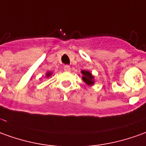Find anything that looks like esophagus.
I'll list each match as a JSON object with an SVG mask.
<instances>
[{
    "label": "esophagus",
    "mask_w": 146,
    "mask_h": 146,
    "mask_svg": "<svg viewBox=\"0 0 146 146\" xmlns=\"http://www.w3.org/2000/svg\"><path fill=\"white\" fill-rule=\"evenodd\" d=\"M63 70H64V71H66V72H70L71 71V67H70V66H68V65H66V66H64V67H63Z\"/></svg>",
    "instance_id": "1"
}]
</instances>
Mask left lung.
Here are the masks:
<instances>
[{
  "mask_svg": "<svg viewBox=\"0 0 146 146\" xmlns=\"http://www.w3.org/2000/svg\"><path fill=\"white\" fill-rule=\"evenodd\" d=\"M81 74L83 75V82L86 83L87 86H93L94 84V75H92L89 71H86V70H82L81 71Z\"/></svg>",
  "mask_w": 146,
  "mask_h": 146,
  "instance_id": "left-lung-1",
  "label": "left lung"
}]
</instances>
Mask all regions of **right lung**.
Listing matches in <instances>:
<instances>
[{
	"label": "right lung",
	"instance_id": "1",
	"mask_svg": "<svg viewBox=\"0 0 146 146\" xmlns=\"http://www.w3.org/2000/svg\"><path fill=\"white\" fill-rule=\"evenodd\" d=\"M52 75V72H51V71H48V72L46 73V78L50 77V76H51Z\"/></svg>",
	"mask_w": 146,
	"mask_h": 146
}]
</instances>
